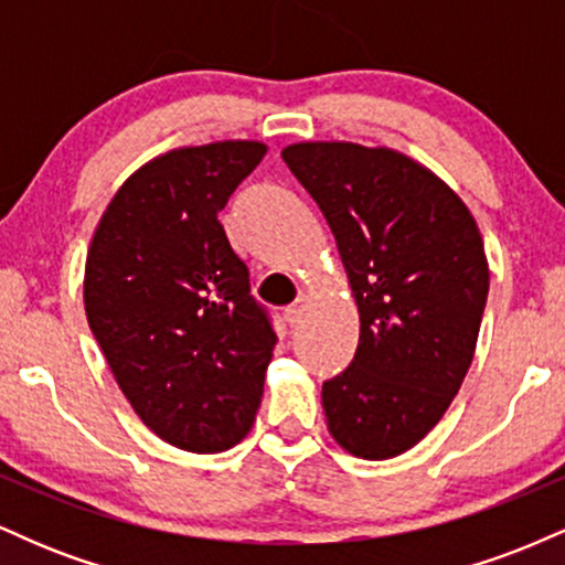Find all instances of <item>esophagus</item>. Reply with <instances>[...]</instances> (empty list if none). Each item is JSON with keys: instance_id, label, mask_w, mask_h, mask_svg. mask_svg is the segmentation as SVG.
Segmentation results:
<instances>
[{"instance_id": "obj_1", "label": "esophagus", "mask_w": 565, "mask_h": 565, "mask_svg": "<svg viewBox=\"0 0 565 565\" xmlns=\"http://www.w3.org/2000/svg\"><path fill=\"white\" fill-rule=\"evenodd\" d=\"M302 313H305V300H297L295 305H289V308L284 310V319H287L289 327H297V323L302 321Z\"/></svg>"}]
</instances>
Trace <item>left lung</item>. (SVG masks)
Returning <instances> with one entry per match:
<instances>
[{
    "label": "left lung",
    "instance_id": "8db88e82",
    "mask_svg": "<svg viewBox=\"0 0 565 565\" xmlns=\"http://www.w3.org/2000/svg\"><path fill=\"white\" fill-rule=\"evenodd\" d=\"M281 157L321 206L361 316L353 361L321 387L329 433L355 457H398L470 369L489 297L481 231L444 180L391 148L295 142Z\"/></svg>",
    "mask_w": 565,
    "mask_h": 565
}]
</instances>
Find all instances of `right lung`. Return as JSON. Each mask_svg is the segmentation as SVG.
Here are the masks:
<instances>
[{
	"label": "right lung",
	"instance_id": "add662e5",
	"mask_svg": "<svg viewBox=\"0 0 565 565\" xmlns=\"http://www.w3.org/2000/svg\"><path fill=\"white\" fill-rule=\"evenodd\" d=\"M263 142L180 148L140 167L103 212L84 310L135 414L178 449L249 433L278 337L217 215Z\"/></svg>",
	"mask_w": 565,
	"mask_h": 565
}]
</instances>
